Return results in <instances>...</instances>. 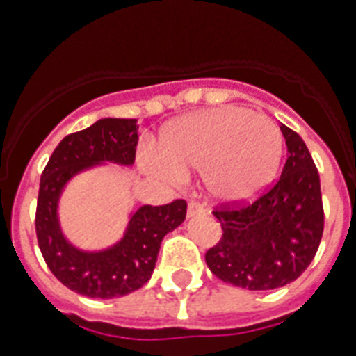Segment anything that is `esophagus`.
I'll return each instance as SVG.
<instances>
[{
  "instance_id": "esophagus-1",
  "label": "esophagus",
  "mask_w": 356,
  "mask_h": 356,
  "mask_svg": "<svg viewBox=\"0 0 356 356\" xmlns=\"http://www.w3.org/2000/svg\"><path fill=\"white\" fill-rule=\"evenodd\" d=\"M186 214H188V218L201 216V214H205V209H203V205H201V203H197V201H190Z\"/></svg>"
}]
</instances>
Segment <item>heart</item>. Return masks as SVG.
I'll use <instances>...</instances> for the list:
<instances>
[{"label": "heart", "instance_id": "heart-1", "mask_svg": "<svg viewBox=\"0 0 356 356\" xmlns=\"http://www.w3.org/2000/svg\"><path fill=\"white\" fill-rule=\"evenodd\" d=\"M282 149V134L270 118L242 107H220L170 123L151 164L175 175L201 172L211 200L240 205L273 183Z\"/></svg>", "mask_w": 356, "mask_h": 356}]
</instances>
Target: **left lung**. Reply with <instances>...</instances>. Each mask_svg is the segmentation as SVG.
<instances>
[{"label": "left lung", "mask_w": 356, "mask_h": 356, "mask_svg": "<svg viewBox=\"0 0 356 356\" xmlns=\"http://www.w3.org/2000/svg\"><path fill=\"white\" fill-rule=\"evenodd\" d=\"M281 131L288 159L279 181L253 203L212 211L223 234L207 251V266L218 279L245 290H273L296 281L323 234L320 173L303 138L286 125Z\"/></svg>", "instance_id": "left-lung-1"}]
</instances>
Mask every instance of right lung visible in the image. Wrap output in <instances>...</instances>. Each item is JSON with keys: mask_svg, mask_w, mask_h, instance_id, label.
<instances>
[{"mask_svg": "<svg viewBox=\"0 0 356 356\" xmlns=\"http://www.w3.org/2000/svg\"><path fill=\"white\" fill-rule=\"evenodd\" d=\"M138 144L136 120L103 118L60 140L40 177L36 203V238L51 273L86 298L113 299L138 290L151 279L162 238L186 218V201L144 205L129 218L122 240L102 251L75 248L58 222V200L77 173L113 162L131 166Z\"/></svg>", "mask_w": 356, "mask_h": 356, "instance_id": "right-lung-1", "label": "right lung"}]
</instances>
